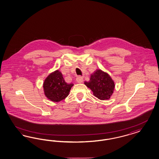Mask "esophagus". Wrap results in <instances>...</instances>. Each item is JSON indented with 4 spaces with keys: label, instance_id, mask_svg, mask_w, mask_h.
Instances as JSON below:
<instances>
[{
    "label": "esophagus",
    "instance_id": "obj_1",
    "mask_svg": "<svg viewBox=\"0 0 159 159\" xmlns=\"http://www.w3.org/2000/svg\"><path fill=\"white\" fill-rule=\"evenodd\" d=\"M76 81L79 83H81L83 81V77L80 76H77V78H76Z\"/></svg>",
    "mask_w": 159,
    "mask_h": 159
}]
</instances>
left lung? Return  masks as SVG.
Returning a JSON list of instances; mask_svg holds the SVG:
<instances>
[{"label": "left lung", "mask_w": 159, "mask_h": 159, "mask_svg": "<svg viewBox=\"0 0 159 159\" xmlns=\"http://www.w3.org/2000/svg\"><path fill=\"white\" fill-rule=\"evenodd\" d=\"M84 83L101 100H109L115 89V83L109 74L100 69L92 73L90 80Z\"/></svg>", "instance_id": "obj_1"}]
</instances>
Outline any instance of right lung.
Wrapping results in <instances>:
<instances>
[{"mask_svg":"<svg viewBox=\"0 0 159 159\" xmlns=\"http://www.w3.org/2000/svg\"><path fill=\"white\" fill-rule=\"evenodd\" d=\"M72 83L65 81L62 74L59 70L51 73L43 83V93L46 97L53 102H59L69 94Z\"/></svg>","mask_w":159,"mask_h":159,"instance_id":"obj_1","label":"right lung"}]
</instances>
